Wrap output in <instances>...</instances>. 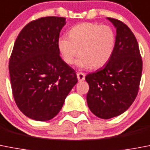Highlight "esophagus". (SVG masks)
<instances>
[{"label":"esophagus","instance_id":"34e87169","mask_svg":"<svg viewBox=\"0 0 150 150\" xmlns=\"http://www.w3.org/2000/svg\"><path fill=\"white\" fill-rule=\"evenodd\" d=\"M77 78H78V80H79V81H84L85 79V75L84 73L79 72V73H77Z\"/></svg>","mask_w":150,"mask_h":150}]
</instances>
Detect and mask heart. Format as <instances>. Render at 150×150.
<instances>
[{"label": "heart", "mask_w": 150, "mask_h": 150, "mask_svg": "<svg viewBox=\"0 0 150 150\" xmlns=\"http://www.w3.org/2000/svg\"><path fill=\"white\" fill-rule=\"evenodd\" d=\"M115 33L108 25L85 22L75 25L69 32V37L60 36L58 50L63 61L72 65L78 54L81 57L77 65L82 69H98L108 63L114 53Z\"/></svg>", "instance_id": "1"}]
</instances>
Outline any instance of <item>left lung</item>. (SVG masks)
<instances>
[{
	"label": "left lung",
	"instance_id": "obj_1",
	"mask_svg": "<svg viewBox=\"0 0 150 150\" xmlns=\"http://www.w3.org/2000/svg\"><path fill=\"white\" fill-rule=\"evenodd\" d=\"M108 20L117 33L114 53L102 69L85 77L89 85L88 108L101 119L120 115L131 106L138 94L143 70L139 46L133 32L117 19Z\"/></svg>",
	"mask_w": 150,
	"mask_h": 150
}]
</instances>
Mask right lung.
Returning a JSON list of instances; mask_svg holds the SVG:
<instances>
[{
  "mask_svg": "<svg viewBox=\"0 0 150 150\" xmlns=\"http://www.w3.org/2000/svg\"><path fill=\"white\" fill-rule=\"evenodd\" d=\"M65 18L31 21L15 41L9 61L11 88L23 114L38 121L56 117L78 82L75 70L59 56L57 41Z\"/></svg>",
  "mask_w": 150,
  "mask_h": 150,
  "instance_id": "obj_1",
  "label": "right lung"
}]
</instances>
